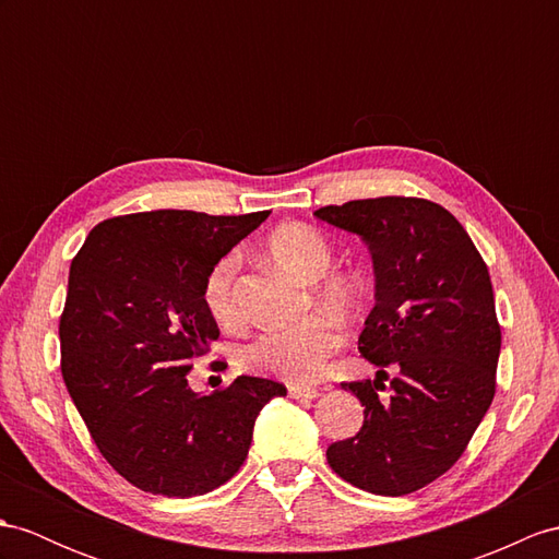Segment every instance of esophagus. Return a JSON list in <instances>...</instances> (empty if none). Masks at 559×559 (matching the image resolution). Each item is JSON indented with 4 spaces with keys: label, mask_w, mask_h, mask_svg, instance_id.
Listing matches in <instances>:
<instances>
[{
    "label": "esophagus",
    "mask_w": 559,
    "mask_h": 559,
    "mask_svg": "<svg viewBox=\"0 0 559 559\" xmlns=\"http://www.w3.org/2000/svg\"><path fill=\"white\" fill-rule=\"evenodd\" d=\"M289 396H292V399H308V401H312V399H318V396H320V391H318V389H312V386L289 384Z\"/></svg>",
    "instance_id": "esophagus-1"
}]
</instances>
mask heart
Here are the masks:
<instances>
[{"label": "heart", "instance_id": "b5f03b06", "mask_svg": "<svg viewBox=\"0 0 559 559\" xmlns=\"http://www.w3.org/2000/svg\"><path fill=\"white\" fill-rule=\"evenodd\" d=\"M270 261L287 270L289 275L316 282V296L334 310H350L360 301L362 282L350 270H332L334 249L320 229L306 223H287L272 229L265 239ZM239 258L223 255L209 275L203 277L201 298L209 316L221 324H233L239 318L235 298V277ZM344 334L338 322L324 312H316L294 324L270 326L255 334L241 348L239 360L251 372L270 374L287 382H310L320 377L326 358L342 346Z\"/></svg>", "mask_w": 559, "mask_h": 559}]
</instances>
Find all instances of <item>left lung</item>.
Here are the masks:
<instances>
[{
  "label": "left lung",
  "instance_id": "obj_1",
  "mask_svg": "<svg viewBox=\"0 0 559 559\" xmlns=\"http://www.w3.org/2000/svg\"><path fill=\"white\" fill-rule=\"evenodd\" d=\"M320 221L370 243L377 301L358 338L377 379L342 382L362 427L326 448L330 467L377 496L419 491L465 453L496 396L500 322L491 275L453 213L417 197L322 206ZM391 366L392 399L378 401Z\"/></svg>",
  "mask_w": 559,
  "mask_h": 559
}]
</instances>
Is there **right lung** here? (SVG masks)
Returning a JSON list of instances; mask_svg holds the SVG:
<instances>
[{"label":"right lung","mask_w":559,"mask_h":559,"mask_svg":"<svg viewBox=\"0 0 559 559\" xmlns=\"http://www.w3.org/2000/svg\"><path fill=\"white\" fill-rule=\"evenodd\" d=\"M267 215H118L92 227L73 258L59 320L63 382L104 460L146 493L192 498L233 479L261 407L287 396L258 377L209 396L187 384L221 336L203 277Z\"/></svg>","instance_id":"right-lung-1"}]
</instances>
